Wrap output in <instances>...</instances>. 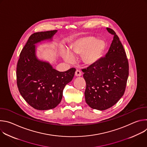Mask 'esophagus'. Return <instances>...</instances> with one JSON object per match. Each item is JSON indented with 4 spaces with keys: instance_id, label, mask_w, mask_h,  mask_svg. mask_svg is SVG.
I'll list each match as a JSON object with an SVG mask.
<instances>
[{
    "instance_id": "obj_1",
    "label": "esophagus",
    "mask_w": 147,
    "mask_h": 147,
    "mask_svg": "<svg viewBox=\"0 0 147 147\" xmlns=\"http://www.w3.org/2000/svg\"><path fill=\"white\" fill-rule=\"evenodd\" d=\"M81 75H82V72H81L80 70H77L76 71L75 76H76V77H80V76H81Z\"/></svg>"
}]
</instances>
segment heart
Segmentation results:
<instances>
[{
  "label": "heart",
  "instance_id": "b5f03b06",
  "mask_svg": "<svg viewBox=\"0 0 147 147\" xmlns=\"http://www.w3.org/2000/svg\"><path fill=\"white\" fill-rule=\"evenodd\" d=\"M106 48V43L102 39H96L94 37H87L80 40L73 46L71 51L65 56V59L70 61L72 57L76 56L82 53L81 59L84 63L92 65L102 56Z\"/></svg>",
  "mask_w": 147,
  "mask_h": 147
}]
</instances>
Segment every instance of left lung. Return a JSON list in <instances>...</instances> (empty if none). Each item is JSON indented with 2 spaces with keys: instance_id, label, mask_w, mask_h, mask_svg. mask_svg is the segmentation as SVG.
<instances>
[{
  "instance_id": "1",
  "label": "left lung",
  "mask_w": 147,
  "mask_h": 147,
  "mask_svg": "<svg viewBox=\"0 0 147 147\" xmlns=\"http://www.w3.org/2000/svg\"><path fill=\"white\" fill-rule=\"evenodd\" d=\"M107 30L113 35L108 52L95 63L82 69L86 82V103L100 111L111 108L122 97L129 73L128 59L119 36L112 29Z\"/></svg>"
}]
</instances>
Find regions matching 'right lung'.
Segmentation results:
<instances>
[{"label": "right lung", "mask_w": 147, "mask_h": 147, "mask_svg": "<svg viewBox=\"0 0 147 147\" xmlns=\"http://www.w3.org/2000/svg\"><path fill=\"white\" fill-rule=\"evenodd\" d=\"M56 30L32 34L20 54L16 77L18 91L31 107L37 110L55 108L61 102L63 91L74 76L75 68L60 72L35 56L34 44L51 39Z\"/></svg>", "instance_id": "obj_1"}]
</instances>
